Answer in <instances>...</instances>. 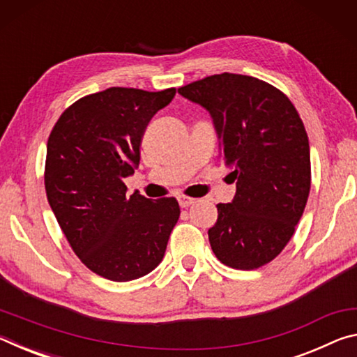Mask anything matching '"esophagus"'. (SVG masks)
Listing matches in <instances>:
<instances>
[{"label": "esophagus", "instance_id": "34e87169", "mask_svg": "<svg viewBox=\"0 0 357 357\" xmlns=\"http://www.w3.org/2000/svg\"><path fill=\"white\" fill-rule=\"evenodd\" d=\"M178 202H179V206L181 208H187V206H190V204L195 203V198H190V197H187V195H179L178 197Z\"/></svg>", "mask_w": 357, "mask_h": 357}]
</instances>
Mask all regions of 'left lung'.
Listing matches in <instances>:
<instances>
[{
	"mask_svg": "<svg viewBox=\"0 0 357 357\" xmlns=\"http://www.w3.org/2000/svg\"><path fill=\"white\" fill-rule=\"evenodd\" d=\"M209 110L220 138L219 159L233 168L236 195L217 204L208 229L219 261L252 271L279 255L309 198V137L293 102L250 75L215 74L178 88Z\"/></svg>",
	"mask_w": 357,
	"mask_h": 357,
	"instance_id": "8db88e82",
	"label": "left lung"
}]
</instances>
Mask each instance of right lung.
<instances>
[{"instance_id": "add662e5", "label": "right lung", "mask_w": 357, "mask_h": 357, "mask_svg": "<svg viewBox=\"0 0 357 357\" xmlns=\"http://www.w3.org/2000/svg\"><path fill=\"white\" fill-rule=\"evenodd\" d=\"M174 94L121 86L88 94L66 108L48 137V203L75 255L104 279L151 273L179 219L176 198L128 195L124 184L140 162L148 123Z\"/></svg>"}]
</instances>
